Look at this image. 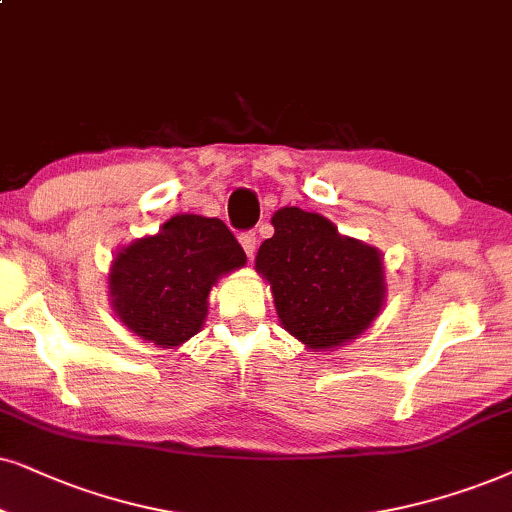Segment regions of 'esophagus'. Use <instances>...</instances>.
I'll return each instance as SVG.
<instances>
[{"mask_svg":"<svg viewBox=\"0 0 512 512\" xmlns=\"http://www.w3.org/2000/svg\"><path fill=\"white\" fill-rule=\"evenodd\" d=\"M238 241H241L245 255H248V257L255 255V248H257V236H255V231H243V234L238 236Z\"/></svg>","mask_w":512,"mask_h":512,"instance_id":"obj_1","label":"esophagus"}]
</instances>
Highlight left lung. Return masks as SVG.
I'll list each match as a JSON object with an SVG mask.
<instances>
[{
  "label": "left lung",
  "instance_id": "8db88e82",
  "mask_svg": "<svg viewBox=\"0 0 512 512\" xmlns=\"http://www.w3.org/2000/svg\"><path fill=\"white\" fill-rule=\"evenodd\" d=\"M271 224L255 269L269 281L281 326L314 352L359 338L385 302L380 250L300 208H281Z\"/></svg>",
  "mask_w": 512,
  "mask_h": 512
}]
</instances>
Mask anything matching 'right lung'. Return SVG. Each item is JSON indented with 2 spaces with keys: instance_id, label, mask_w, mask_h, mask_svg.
Returning a JSON list of instances; mask_svg holds the SVG:
<instances>
[{
  "instance_id": "right-lung-1",
  "label": "right lung",
  "mask_w": 512,
  "mask_h": 512,
  "mask_svg": "<svg viewBox=\"0 0 512 512\" xmlns=\"http://www.w3.org/2000/svg\"><path fill=\"white\" fill-rule=\"evenodd\" d=\"M245 262L222 219L174 215L158 234L137 238L115 255L108 274L113 309L141 340L174 349L203 328L219 276Z\"/></svg>"
}]
</instances>
